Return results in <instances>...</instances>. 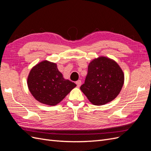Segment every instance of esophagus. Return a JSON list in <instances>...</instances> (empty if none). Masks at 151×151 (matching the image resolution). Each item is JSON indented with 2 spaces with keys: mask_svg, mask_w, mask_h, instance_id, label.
<instances>
[{
  "mask_svg": "<svg viewBox=\"0 0 151 151\" xmlns=\"http://www.w3.org/2000/svg\"><path fill=\"white\" fill-rule=\"evenodd\" d=\"M81 84H82V83H81V80H79V81H76V84H77V86L78 87V88L81 86Z\"/></svg>",
  "mask_w": 151,
  "mask_h": 151,
  "instance_id": "esophagus-1",
  "label": "esophagus"
}]
</instances>
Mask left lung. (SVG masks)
<instances>
[{"label":"left lung","instance_id":"left-lung-1","mask_svg":"<svg viewBox=\"0 0 151 151\" xmlns=\"http://www.w3.org/2000/svg\"><path fill=\"white\" fill-rule=\"evenodd\" d=\"M124 83V74L111 58L99 57L88 65V74L81 90L94 105L110 102L119 94Z\"/></svg>","mask_w":151,"mask_h":151}]
</instances>
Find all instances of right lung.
I'll return each mask as SVG.
<instances>
[{"mask_svg": "<svg viewBox=\"0 0 151 151\" xmlns=\"http://www.w3.org/2000/svg\"><path fill=\"white\" fill-rule=\"evenodd\" d=\"M27 84L37 101L50 106L58 104L76 86L74 83L63 78L56 63L48 60L31 68Z\"/></svg>", "mask_w": 151, "mask_h": 151, "instance_id": "obj_1", "label": "right lung"}]
</instances>
